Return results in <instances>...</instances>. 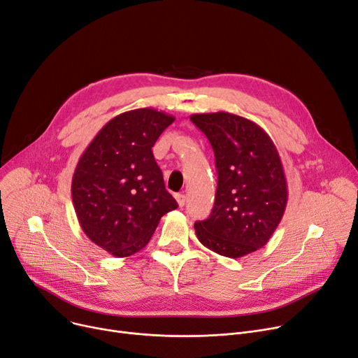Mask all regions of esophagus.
I'll list each match as a JSON object with an SVG mask.
<instances>
[{
  "label": "esophagus",
  "instance_id": "1",
  "mask_svg": "<svg viewBox=\"0 0 358 358\" xmlns=\"http://www.w3.org/2000/svg\"><path fill=\"white\" fill-rule=\"evenodd\" d=\"M176 200H177L180 208H182V206L185 204V196L184 194H176Z\"/></svg>",
  "mask_w": 358,
  "mask_h": 358
}]
</instances>
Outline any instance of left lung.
<instances>
[{"label": "left lung", "instance_id": "8db88e82", "mask_svg": "<svg viewBox=\"0 0 358 358\" xmlns=\"http://www.w3.org/2000/svg\"><path fill=\"white\" fill-rule=\"evenodd\" d=\"M190 120L208 136L217 169L210 216L194 223L213 252L239 258L262 248L287 206V182L278 150L257 123L232 113H197Z\"/></svg>", "mask_w": 358, "mask_h": 358}]
</instances>
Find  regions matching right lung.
Instances as JSON below:
<instances>
[{"instance_id":"right-lung-1","label":"right lung","mask_w":358,"mask_h":358,"mask_svg":"<svg viewBox=\"0 0 358 358\" xmlns=\"http://www.w3.org/2000/svg\"><path fill=\"white\" fill-rule=\"evenodd\" d=\"M174 120L150 107L122 113L101 127L75 168V213L84 234L111 255L141 251L161 217L178 208L152 154Z\"/></svg>"}]
</instances>
